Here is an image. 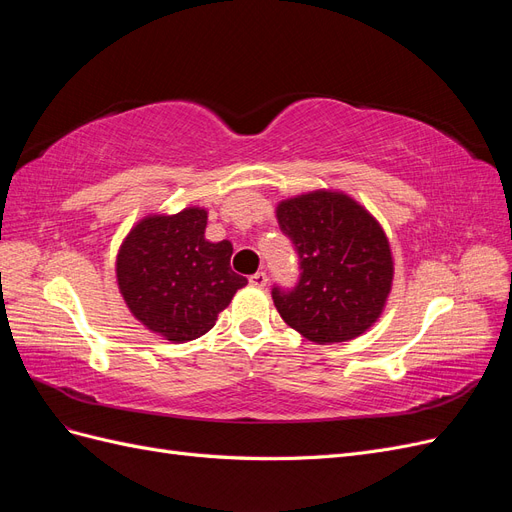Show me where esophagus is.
<instances>
[{
    "label": "esophagus",
    "mask_w": 512,
    "mask_h": 512,
    "mask_svg": "<svg viewBox=\"0 0 512 512\" xmlns=\"http://www.w3.org/2000/svg\"><path fill=\"white\" fill-rule=\"evenodd\" d=\"M250 284L256 286V288L267 286V273H265V271H258V273L250 275Z\"/></svg>",
    "instance_id": "esophagus-1"
}]
</instances>
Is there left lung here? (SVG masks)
Wrapping results in <instances>:
<instances>
[{
	"label": "left lung",
	"instance_id": "1",
	"mask_svg": "<svg viewBox=\"0 0 512 512\" xmlns=\"http://www.w3.org/2000/svg\"><path fill=\"white\" fill-rule=\"evenodd\" d=\"M277 222L301 269L292 288H271L288 327L316 344L348 342L367 331L393 282L391 247L380 224L337 192L284 200Z\"/></svg>",
	"mask_w": 512,
	"mask_h": 512
}]
</instances>
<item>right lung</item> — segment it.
I'll list each match as a JSON object with an SVG mask.
<instances>
[{
    "label": "right lung",
    "instance_id": "right-lung-1",
    "mask_svg": "<svg viewBox=\"0 0 512 512\" xmlns=\"http://www.w3.org/2000/svg\"><path fill=\"white\" fill-rule=\"evenodd\" d=\"M207 211L151 215L138 222L117 256V282L130 312L170 342L213 329L218 314L247 284L230 269L232 245L205 239Z\"/></svg>",
    "mask_w": 512,
    "mask_h": 512
}]
</instances>
